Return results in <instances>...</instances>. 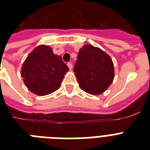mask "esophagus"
Returning a JSON list of instances; mask_svg holds the SVG:
<instances>
[{
  "label": "esophagus",
  "instance_id": "obj_1",
  "mask_svg": "<svg viewBox=\"0 0 150 150\" xmlns=\"http://www.w3.org/2000/svg\"><path fill=\"white\" fill-rule=\"evenodd\" d=\"M67 66H68V67H69V69H70V70H72L73 64L71 63V62H68V63H67Z\"/></svg>",
  "mask_w": 150,
  "mask_h": 150
}]
</instances>
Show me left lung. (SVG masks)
<instances>
[{"mask_svg":"<svg viewBox=\"0 0 150 150\" xmlns=\"http://www.w3.org/2000/svg\"><path fill=\"white\" fill-rule=\"evenodd\" d=\"M74 71L80 88L91 95L103 93L114 78L110 57L90 44L80 49Z\"/></svg>","mask_w":150,"mask_h":150,"instance_id":"8db88e82","label":"left lung"}]
</instances>
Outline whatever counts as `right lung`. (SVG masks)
<instances>
[{"mask_svg":"<svg viewBox=\"0 0 150 150\" xmlns=\"http://www.w3.org/2000/svg\"><path fill=\"white\" fill-rule=\"evenodd\" d=\"M69 68L50 46L41 45L30 52L21 71L27 88L38 95H46L60 87Z\"/></svg>","mask_w":150,"mask_h":150,"instance_id":"1","label":"right lung"}]
</instances>
